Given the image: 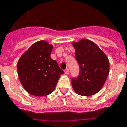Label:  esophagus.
Wrapping results in <instances>:
<instances>
[{
    "label": "esophagus",
    "mask_w": 127,
    "mask_h": 127,
    "mask_svg": "<svg viewBox=\"0 0 127 127\" xmlns=\"http://www.w3.org/2000/svg\"><path fill=\"white\" fill-rule=\"evenodd\" d=\"M64 73H65V74H66V75H68V74H69V70H68V68H66V69L64 70Z\"/></svg>",
    "instance_id": "esophagus-1"
}]
</instances>
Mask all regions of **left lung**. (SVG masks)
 Returning <instances> with one entry per match:
<instances>
[{
    "instance_id": "obj_1",
    "label": "left lung",
    "mask_w": 127,
    "mask_h": 127,
    "mask_svg": "<svg viewBox=\"0 0 127 127\" xmlns=\"http://www.w3.org/2000/svg\"><path fill=\"white\" fill-rule=\"evenodd\" d=\"M80 68L79 75L72 79L73 90L82 96H90L101 90L109 75L110 63L106 54L87 39L72 42Z\"/></svg>"
}]
</instances>
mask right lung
<instances>
[{
  "label": "right lung",
  "instance_id": "right-lung-1",
  "mask_svg": "<svg viewBox=\"0 0 127 127\" xmlns=\"http://www.w3.org/2000/svg\"><path fill=\"white\" fill-rule=\"evenodd\" d=\"M52 44L44 40L35 42L19 59L17 73L21 85L31 95L42 97L51 94L63 74L51 59Z\"/></svg>",
  "mask_w": 127,
  "mask_h": 127
}]
</instances>
